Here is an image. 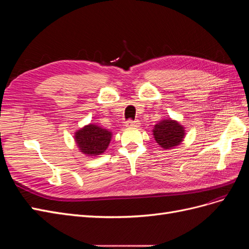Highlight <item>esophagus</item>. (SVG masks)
<instances>
[{
    "label": "esophagus",
    "instance_id": "1",
    "mask_svg": "<svg viewBox=\"0 0 249 249\" xmlns=\"http://www.w3.org/2000/svg\"><path fill=\"white\" fill-rule=\"evenodd\" d=\"M140 123L138 122V120H134V122H132V120H127V122L125 123V126L126 127H137L139 126Z\"/></svg>",
    "mask_w": 249,
    "mask_h": 249
}]
</instances>
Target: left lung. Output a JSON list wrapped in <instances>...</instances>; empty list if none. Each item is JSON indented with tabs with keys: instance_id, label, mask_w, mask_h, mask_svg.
Here are the masks:
<instances>
[{
	"instance_id": "left-lung-1",
	"label": "left lung",
	"mask_w": 249,
	"mask_h": 249,
	"mask_svg": "<svg viewBox=\"0 0 249 249\" xmlns=\"http://www.w3.org/2000/svg\"><path fill=\"white\" fill-rule=\"evenodd\" d=\"M153 135L156 142L164 149L178 146L186 136L185 126L172 118L162 119L155 124Z\"/></svg>"
}]
</instances>
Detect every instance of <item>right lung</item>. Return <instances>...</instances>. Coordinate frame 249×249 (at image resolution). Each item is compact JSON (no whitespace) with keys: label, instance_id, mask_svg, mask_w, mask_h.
Listing matches in <instances>:
<instances>
[{"label":"right lung","instance_id":"obj_1","mask_svg":"<svg viewBox=\"0 0 249 249\" xmlns=\"http://www.w3.org/2000/svg\"><path fill=\"white\" fill-rule=\"evenodd\" d=\"M112 132L99 124H89L74 133V142L80 153L86 157H97L105 153L112 139Z\"/></svg>","mask_w":249,"mask_h":249}]
</instances>
